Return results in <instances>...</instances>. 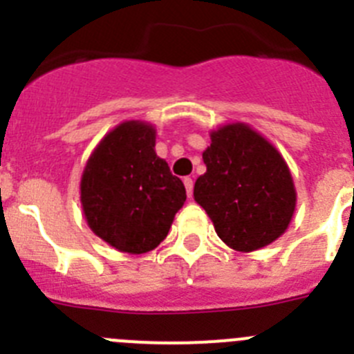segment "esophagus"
<instances>
[{"instance_id": "obj_1", "label": "esophagus", "mask_w": 354, "mask_h": 354, "mask_svg": "<svg viewBox=\"0 0 354 354\" xmlns=\"http://www.w3.org/2000/svg\"><path fill=\"white\" fill-rule=\"evenodd\" d=\"M184 186H186L187 198H192L193 196V179L192 177H184Z\"/></svg>"}]
</instances>
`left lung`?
Masks as SVG:
<instances>
[{
  "instance_id": "1",
  "label": "left lung",
  "mask_w": 354,
  "mask_h": 354,
  "mask_svg": "<svg viewBox=\"0 0 354 354\" xmlns=\"http://www.w3.org/2000/svg\"><path fill=\"white\" fill-rule=\"evenodd\" d=\"M202 158L207 171L196 179L193 196L225 245L253 252L286 232L296 207L292 175L262 134L228 124L212 131Z\"/></svg>"
}]
</instances>
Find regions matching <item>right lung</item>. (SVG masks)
I'll return each mask as SVG.
<instances>
[{
	"mask_svg": "<svg viewBox=\"0 0 354 354\" xmlns=\"http://www.w3.org/2000/svg\"><path fill=\"white\" fill-rule=\"evenodd\" d=\"M156 129L127 120L109 131L86 161L81 205L95 236L126 253L154 250L186 202V189L156 154Z\"/></svg>",
	"mask_w": 354,
	"mask_h": 354,
	"instance_id": "1",
	"label": "right lung"
}]
</instances>
